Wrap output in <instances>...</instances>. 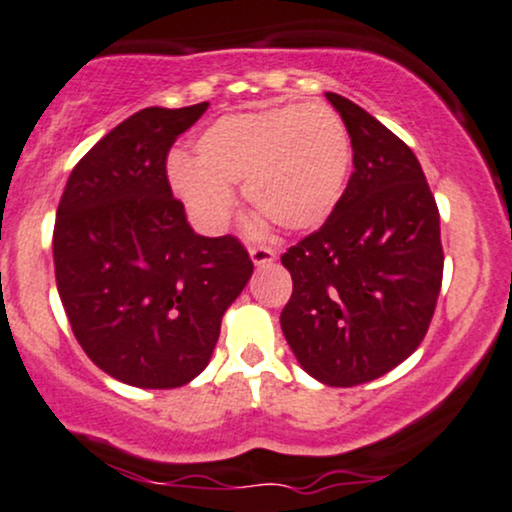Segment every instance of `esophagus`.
I'll use <instances>...</instances> for the list:
<instances>
[{
	"mask_svg": "<svg viewBox=\"0 0 512 512\" xmlns=\"http://www.w3.org/2000/svg\"><path fill=\"white\" fill-rule=\"evenodd\" d=\"M250 260L255 267H264V264H272L276 260V252L269 248H250Z\"/></svg>",
	"mask_w": 512,
	"mask_h": 512,
	"instance_id": "34e87169",
	"label": "esophagus"
}]
</instances>
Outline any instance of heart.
I'll use <instances>...</instances> for the list:
<instances>
[{"mask_svg":"<svg viewBox=\"0 0 512 512\" xmlns=\"http://www.w3.org/2000/svg\"><path fill=\"white\" fill-rule=\"evenodd\" d=\"M195 157L166 162L174 195L202 231L229 221L236 190L260 209L255 226L310 231L331 217L346 188L353 145L346 123L326 104H276L224 114L195 138Z\"/></svg>","mask_w":512,"mask_h":512,"instance_id":"b5f03b06","label":"heart"}]
</instances>
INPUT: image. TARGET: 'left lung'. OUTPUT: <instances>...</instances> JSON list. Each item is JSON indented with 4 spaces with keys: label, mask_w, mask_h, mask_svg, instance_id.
Wrapping results in <instances>:
<instances>
[{
    "label": "left lung",
    "mask_w": 512,
    "mask_h": 512,
    "mask_svg": "<svg viewBox=\"0 0 512 512\" xmlns=\"http://www.w3.org/2000/svg\"><path fill=\"white\" fill-rule=\"evenodd\" d=\"M326 100L346 123L355 171L322 229L281 255L293 276L281 329L310 377L357 386L427 334L443 276L439 207L398 135L336 92Z\"/></svg>",
    "instance_id": "left-lung-1"
}]
</instances>
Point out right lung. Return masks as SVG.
Instances as JSON below:
<instances>
[{
	"mask_svg": "<svg viewBox=\"0 0 512 512\" xmlns=\"http://www.w3.org/2000/svg\"><path fill=\"white\" fill-rule=\"evenodd\" d=\"M209 104L147 107L73 166L54 224V274L73 336L109 377L176 389L209 365L221 317L252 276L238 238L197 236L166 155Z\"/></svg>",
	"mask_w": 512,
	"mask_h": 512,
	"instance_id": "obj_1",
	"label": "right lung"
}]
</instances>
